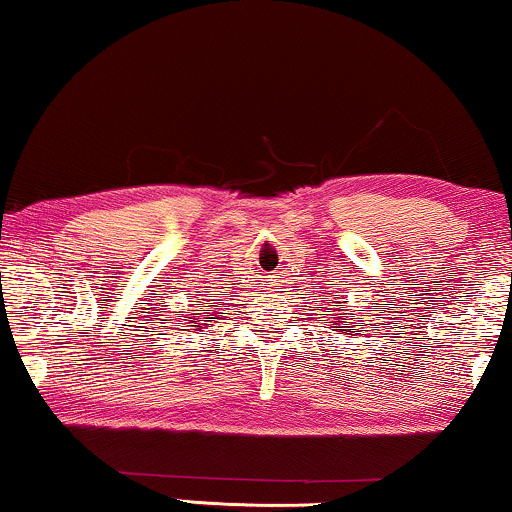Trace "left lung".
Returning <instances> with one entry per match:
<instances>
[{
	"label": "left lung",
	"mask_w": 512,
	"mask_h": 512,
	"mask_svg": "<svg viewBox=\"0 0 512 512\" xmlns=\"http://www.w3.org/2000/svg\"><path fill=\"white\" fill-rule=\"evenodd\" d=\"M338 328V331H342V328H347V331H356V328H349V326H335Z\"/></svg>",
	"instance_id": "8db88e82"
}]
</instances>
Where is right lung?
Returning <instances> with one entry per match:
<instances>
[{
  "label": "right lung",
  "instance_id": "add662e5",
  "mask_svg": "<svg viewBox=\"0 0 512 512\" xmlns=\"http://www.w3.org/2000/svg\"><path fill=\"white\" fill-rule=\"evenodd\" d=\"M207 303H205V310H198V317H188L186 321H188V326H193V331H198L200 326H207V324H200V321H214L216 319V314L219 312H212V310H207Z\"/></svg>",
  "mask_w": 512,
  "mask_h": 512
}]
</instances>
